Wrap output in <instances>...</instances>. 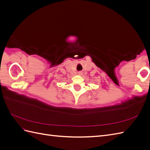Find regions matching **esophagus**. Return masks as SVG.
<instances>
[{
	"instance_id": "34e87169",
	"label": "esophagus",
	"mask_w": 150,
	"mask_h": 150,
	"mask_svg": "<svg viewBox=\"0 0 150 150\" xmlns=\"http://www.w3.org/2000/svg\"><path fill=\"white\" fill-rule=\"evenodd\" d=\"M83 72H81V71L78 72V74H79V75H83Z\"/></svg>"
}]
</instances>
